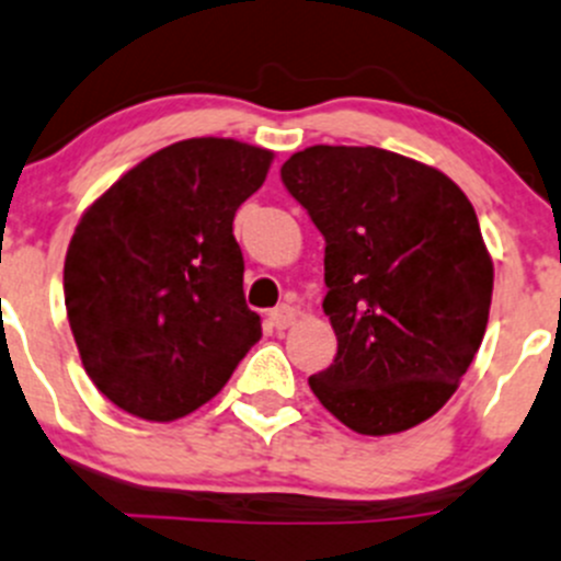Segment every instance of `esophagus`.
Returning <instances> with one entry per match:
<instances>
[{"instance_id":"obj_1","label":"esophagus","mask_w":561,"mask_h":561,"mask_svg":"<svg viewBox=\"0 0 561 561\" xmlns=\"http://www.w3.org/2000/svg\"><path fill=\"white\" fill-rule=\"evenodd\" d=\"M268 320H271V325H274L276 331L287 329V325L296 323V309H293L290 304H279V307H276V309H271Z\"/></svg>"}]
</instances>
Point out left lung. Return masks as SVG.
I'll list each match as a JSON object with an SVG mask.
<instances>
[{"instance_id":"obj_1","label":"left lung","mask_w":561,"mask_h":561,"mask_svg":"<svg viewBox=\"0 0 561 561\" xmlns=\"http://www.w3.org/2000/svg\"><path fill=\"white\" fill-rule=\"evenodd\" d=\"M282 183L325 238L323 312L336 334L314 397L362 436L431 419L485 336L493 260L444 172L380 148L314 145Z\"/></svg>"}]
</instances>
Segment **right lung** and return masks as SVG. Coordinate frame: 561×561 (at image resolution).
<instances>
[{"mask_svg": "<svg viewBox=\"0 0 561 561\" xmlns=\"http://www.w3.org/2000/svg\"><path fill=\"white\" fill-rule=\"evenodd\" d=\"M271 161L236 139H183L84 210L65 254V307L87 375L117 408L186 416L263 336L232 219Z\"/></svg>", "mask_w": 561, "mask_h": 561, "instance_id": "add662e5", "label": "right lung"}]
</instances>
